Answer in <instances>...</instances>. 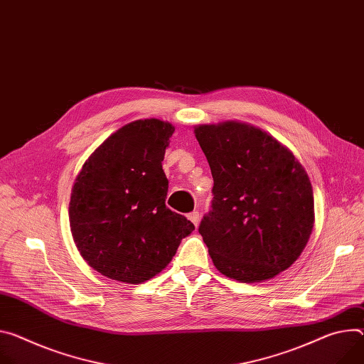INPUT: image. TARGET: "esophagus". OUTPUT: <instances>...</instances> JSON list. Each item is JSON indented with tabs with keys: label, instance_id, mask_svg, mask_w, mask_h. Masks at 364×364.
Returning a JSON list of instances; mask_svg holds the SVG:
<instances>
[{
	"label": "esophagus",
	"instance_id": "obj_1",
	"mask_svg": "<svg viewBox=\"0 0 364 364\" xmlns=\"http://www.w3.org/2000/svg\"><path fill=\"white\" fill-rule=\"evenodd\" d=\"M193 223L194 226H199V222H200V216H199V212H191L188 216H187Z\"/></svg>",
	"mask_w": 364,
	"mask_h": 364
}]
</instances>
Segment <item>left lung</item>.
Segmentation results:
<instances>
[{
  "instance_id": "1",
  "label": "left lung",
  "mask_w": 364,
  "mask_h": 364,
  "mask_svg": "<svg viewBox=\"0 0 364 364\" xmlns=\"http://www.w3.org/2000/svg\"><path fill=\"white\" fill-rule=\"evenodd\" d=\"M213 177L199 232L226 277L258 283L299 258L315 222L311 180L293 152L240 120L194 126Z\"/></svg>"
}]
</instances>
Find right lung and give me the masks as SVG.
Returning a JSON list of instances; mask_svg holds the SVG:
<instances>
[{
  "instance_id": "obj_1",
  "label": "right lung",
  "mask_w": 364,
  "mask_h": 364,
  "mask_svg": "<svg viewBox=\"0 0 364 364\" xmlns=\"http://www.w3.org/2000/svg\"><path fill=\"white\" fill-rule=\"evenodd\" d=\"M176 127L159 119L130 122L85 159L70 200L74 242L100 274L139 284L159 274L194 225L165 206L162 170Z\"/></svg>"
}]
</instances>
